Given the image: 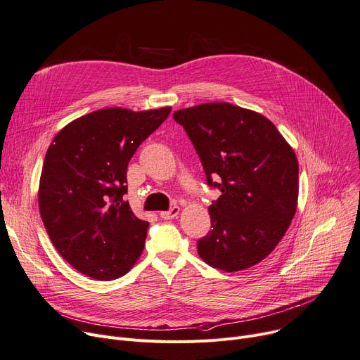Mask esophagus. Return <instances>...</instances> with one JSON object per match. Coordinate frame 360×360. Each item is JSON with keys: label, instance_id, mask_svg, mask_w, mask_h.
<instances>
[{"label": "esophagus", "instance_id": "esophagus-1", "mask_svg": "<svg viewBox=\"0 0 360 360\" xmlns=\"http://www.w3.org/2000/svg\"><path fill=\"white\" fill-rule=\"evenodd\" d=\"M179 212H181V209L178 205H174L172 209H170L169 212H162L160 213V217L162 219H165V220H170V219H175V217H178V214H179Z\"/></svg>", "mask_w": 360, "mask_h": 360}]
</instances>
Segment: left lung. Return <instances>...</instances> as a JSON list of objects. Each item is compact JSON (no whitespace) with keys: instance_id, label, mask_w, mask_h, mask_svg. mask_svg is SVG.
<instances>
[{"instance_id":"left-lung-1","label":"left lung","mask_w":360,"mask_h":360,"mask_svg":"<svg viewBox=\"0 0 360 360\" xmlns=\"http://www.w3.org/2000/svg\"><path fill=\"white\" fill-rule=\"evenodd\" d=\"M174 120L193 141L207 184L221 193L209 207L213 229L197 242L198 255L228 273L255 266L277 247L296 213L293 148L261 113L226 102L179 109Z\"/></svg>"}]
</instances>
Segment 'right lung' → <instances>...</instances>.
Segmentation results:
<instances>
[{
	"label": "right lung",
	"mask_w": 360,
	"mask_h": 360,
	"mask_svg": "<svg viewBox=\"0 0 360 360\" xmlns=\"http://www.w3.org/2000/svg\"><path fill=\"white\" fill-rule=\"evenodd\" d=\"M170 110L105 108L53 137L41 174L39 212L56 251L84 276L118 278L140 258L148 221L124 201L127 167Z\"/></svg>",
	"instance_id": "obj_1"
}]
</instances>
